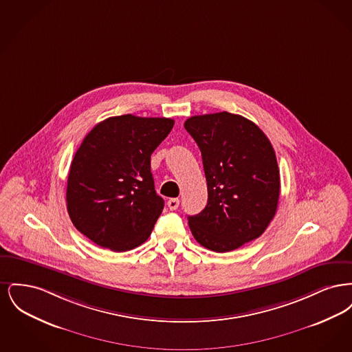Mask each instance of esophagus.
Instances as JSON below:
<instances>
[{
	"mask_svg": "<svg viewBox=\"0 0 352 352\" xmlns=\"http://www.w3.org/2000/svg\"><path fill=\"white\" fill-rule=\"evenodd\" d=\"M178 206H179V199H178V198H171V199H168V207L171 211L177 210Z\"/></svg>",
	"mask_w": 352,
	"mask_h": 352,
	"instance_id": "1",
	"label": "esophagus"
}]
</instances>
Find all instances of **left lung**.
I'll use <instances>...</instances> for the list:
<instances>
[{
    "instance_id": "8db88e82",
    "label": "left lung",
    "mask_w": 352,
    "mask_h": 352,
    "mask_svg": "<svg viewBox=\"0 0 352 352\" xmlns=\"http://www.w3.org/2000/svg\"><path fill=\"white\" fill-rule=\"evenodd\" d=\"M201 153L208 201L188 217L195 240L210 251H234L264 234L280 198V170L264 132L228 112L187 118Z\"/></svg>"
}]
</instances>
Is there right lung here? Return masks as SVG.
Returning a JSON list of instances; mask_svg holds the SVG:
<instances>
[{
    "label": "right lung",
    "instance_id": "add662e5",
    "mask_svg": "<svg viewBox=\"0 0 352 352\" xmlns=\"http://www.w3.org/2000/svg\"><path fill=\"white\" fill-rule=\"evenodd\" d=\"M173 125L171 118L122 115L101 121L84 137L66 194L79 232L113 252L148 240L165 204L154 188L151 155Z\"/></svg>",
    "mask_w": 352,
    "mask_h": 352
}]
</instances>
